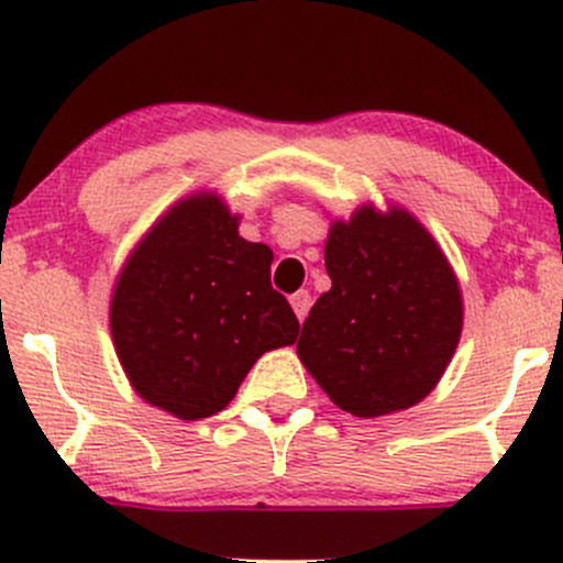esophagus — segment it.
I'll list each match as a JSON object with an SVG mask.
<instances>
[{
  "label": "esophagus",
  "instance_id": "esophagus-1",
  "mask_svg": "<svg viewBox=\"0 0 563 563\" xmlns=\"http://www.w3.org/2000/svg\"><path fill=\"white\" fill-rule=\"evenodd\" d=\"M309 303H312V296H309V290H296V294L290 296V307H294L296 318H299V320L307 318Z\"/></svg>",
  "mask_w": 563,
  "mask_h": 563
}]
</instances>
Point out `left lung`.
Listing matches in <instances>:
<instances>
[{"label": "left lung", "mask_w": 563, "mask_h": 563, "mask_svg": "<svg viewBox=\"0 0 563 563\" xmlns=\"http://www.w3.org/2000/svg\"><path fill=\"white\" fill-rule=\"evenodd\" d=\"M331 290L314 301L299 360L357 418L418 405L461 341L463 299L429 230L405 209L363 206L325 241Z\"/></svg>", "instance_id": "left-lung-1"}]
</instances>
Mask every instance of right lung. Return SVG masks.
I'll use <instances>...</instances> for the list:
<instances>
[{"label": "right lung", "instance_id": "obj_1", "mask_svg": "<svg viewBox=\"0 0 563 563\" xmlns=\"http://www.w3.org/2000/svg\"><path fill=\"white\" fill-rule=\"evenodd\" d=\"M273 251L238 235L214 192L172 206L132 251L111 301L115 354L145 402L200 421L224 410L256 360L299 320L269 283Z\"/></svg>", "mask_w": 563, "mask_h": 563}]
</instances>
